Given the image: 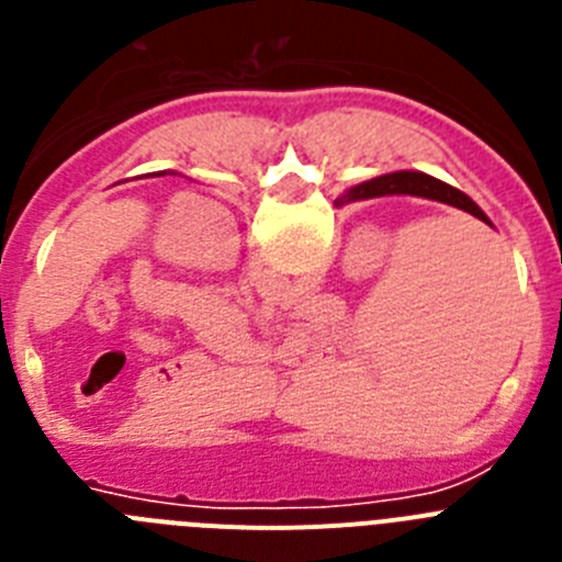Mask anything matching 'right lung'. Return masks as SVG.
I'll return each mask as SVG.
<instances>
[{"label":"right lung","mask_w":562,"mask_h":562,"mask_svg":"<svg viewBox=\"0 0 562 562\" xmlns=\"http://www.w3.org/2000/svg\"><path fill=\"white\" fill-rule=\"evenodd\" d=\"M422 196V200H434V202H445V205H453L459 211L473 213L475 220L486 222V213L475 205L467 193H461L459 188L448 186V182L436 180L430 173H419V171H394V173H382V177H374L369 182H360V186L349 188V191L342 193L337 205H346V202H357V200H374V196Z\"/></svg>","instance_id":"right-lung-1"}]
</instances>
